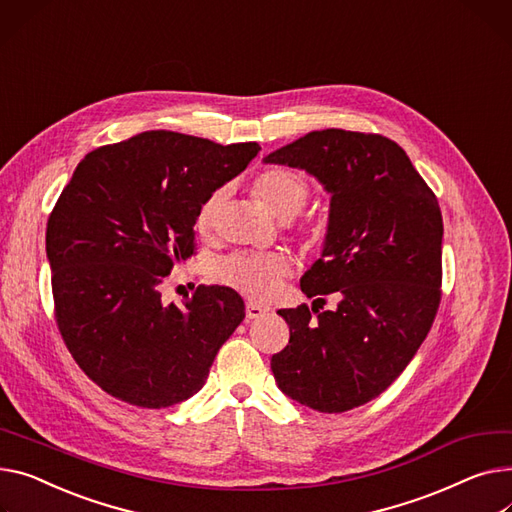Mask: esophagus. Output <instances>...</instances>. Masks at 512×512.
Instances as JSON below:
<instances>
[{
    "label": "esophagus",
    "mask_w": 512,
    "mask_h": 512,
    "mask_svg": "<svg viewBox=\"0 0 512 512\" xmlns=\"http://www.w3.org/2000/svg\"><path fill=\"white\" fill-rule=\"evenodd\" d=\"M245 313H247V319H261L267 311L263 309V306H259V304L247 302V306H245Z\"/></svg>",
    "instance_id": "obj_1"
}]
</instances>
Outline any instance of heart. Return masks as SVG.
Returning <instances> with one entry per match:
<instances>
[{
  "mask_svg": "<svg viewBox=\"0 0 512 512\" xmlns=\"http://www.w3.org/2000/svg\"><path fill=\"white\" fill-rule=\"evenodd\" d=\"M255 195L263 206L280 220H292L304 208L311 195L309 181L290 168H267L253 183ZM226 189H216L201 201L195 214V230L210 234L216 226ZM292 274V263L286 255H247L236 253L222 259L214 267V276L228 288L241 292L251 300H269L280 290V284Z\"/></svg>",
  "mask_w": 512,
  "mask_h": 512,
  "instance_id": "1",
  "label": "heart"
}]
</instances>
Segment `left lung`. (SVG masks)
<instances>
[{
  "instance_id": "1",
  "label": "left lung",
  "mask_w": 512,
  "mask_h": 512,
  "mask_svg": "<svg viewBox=\"0 0 512 512\" xmlns=\"http://www.w3.org/2000/svg\"><path fill=\"white\" fill-rule=\"evenodd\" d=\"M265 162L304 168L331 193L323 255L300 280L317 300L313 311H278L290 342L271 356V370L294 401L342 414L379 397L434 323L442 294L438 199L381 133L311 131ZM331 291L338 309L319 314L314 304Z\"/></svg>"
}]
</instances>
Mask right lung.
<instances>
[{"instance_id": "obj_1", "label": "right lung", "mask_w": 512, "mask_h": 512, "mask_svg": "<svg viewBox=\"0 0 512 512\" xmlns=\"http://www.w3.org/2000/svg\"><path fill=\"white\" fill-rule=\"evenodd\" d=\"M257 142L222 146L144 131L96 148L74 170L47 222L55 321L86 377L129 405L160 410L197 393L245 319L224 286L183 304L160 286L195 253L201 201L243 173Z\"/></svg>"}]
</instances>
